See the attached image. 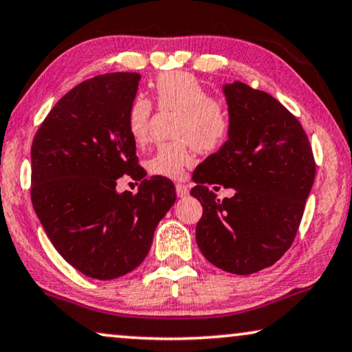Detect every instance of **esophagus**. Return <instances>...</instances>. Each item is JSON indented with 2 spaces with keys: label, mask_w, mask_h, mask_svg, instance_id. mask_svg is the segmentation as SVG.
<instances>
[{
  "label": "esophagus",
  "mask_w": 352,
  "mask_h": 352,
  "mask_svg": "<svg viewBox=\"0 0 352 352\" xmlns=\"http://www.w3.org/2000/svg\"><path fill=\"white\" fill-rule=\"evenodd\" d=\"M175 191H177V196H179V198H185V196H188V193H190L188 186L184 185V184H177Z\"/></svg>",
  "instance_id": "esophagus-1"
}]
</instances>
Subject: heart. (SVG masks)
Returning a JSON list of instances; mask_svg holds the SVG:
<instances>
[{
    "mask_svg": "<svg viewBox=\"0 0 352 352\" xmlns=\"http://www.w3.org/2000/svg\"><path fill=\"white\" fill-rule=\"evenodd\" d=\"M154 93L161 109L180 112L173 133L180 140L157 146L149 157L148 170L166 179H182L185 168L195 161L191 144L208 153L227 142L232 129L230 114L190 74L161 75L154 83ZM151 114V102L143 96L135 98L129 107L127 129L137 144L148 142Z\"/></svg>",
    "mask_w": 352,
    "mask_h": 352,
    "instance_id": "1",
    "label": "heart"
}]
</instances>
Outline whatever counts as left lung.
<instances>
[{
    "mask_svg": "<svg viewBox=\"0 0 352 352\" xmlns=\"http://www.w3.org/2000/svg\"><path fill=\"white\" fill-rule=\"evenodd\" d=\"M222 91L232 129L193 172L190 195L203 206L196 243L210 264L250 275L274 265L292 246L316 162L306 132L282 102L243 82L225 83ZM217 183L236 195L217 200L208 190Z\"/></svg>",
    "mask_w": 352,
    "mask_h": 352,
    "instance_id": "left-lung-1",
    "label": "left lung"
}]
</instances>
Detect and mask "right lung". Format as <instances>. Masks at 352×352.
I'll list each match as a JSON object with an SVG mask.
<instances>
[{"instance_id": "add662e5", "label": "right lung", "mask_w": 352, "mask_h": 352, "mask_svg": "<svg viewBox=\"0 0 352 352\" xmlns=\"http://www.w3.org/2000/svg\"><path fill=\"white\" fill-rule=\"evenodd\" d=\"M140 78L114 72L82 82L56 102L32 144L36 217L56 251L96 280L137 269L177 199L166 177L144 179L137 195L116 190L120 177H146L127 129Z\"/></svg>"}]
</instances>
